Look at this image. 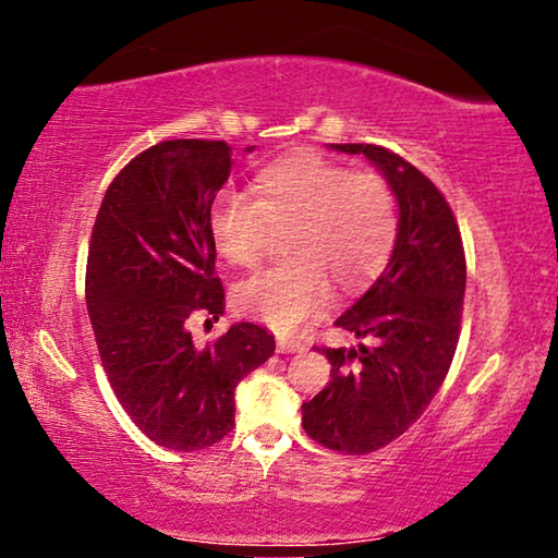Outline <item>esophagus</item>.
I'll return each mask as SVG.
<instances>
[{
  "mask_svg": "<svg viewBox=\"0 0 558 558\" xmlns=\"http://www.w3.org/2000/svg\"><path fill=\"white\" fill-rule=\"evenodd\" d=\"M302 349H305V344L298 342V339L278 337V352L280 354H295V352H302Z\"/></svg>",
  "mask_w": 558,
  "mask_h": 558,
  "instance_id": "obj_1",
  "label": "esophagus"
}]
</instances>
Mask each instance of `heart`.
I'll list each match as a JSON object with an SVG mask.
<instances>
[{
  "mask_svg": "<svg viewBox=\"0 0 558 558\" xmlns=\"http://www.w3.org/2000/svg\"><path fill=\"white\" fill-rule=\"evenodd\" d=\"M256 202L216 196L209 233L216 253L233 268L266 256L272 231H286L288 263L243 280L235 305L282 332L323 313L332 282L342 292L369 286L389 263L399 239L393 189L372 169L347 167L315 149L272 159L253 179Z\"/></svg>",
  "mask_w": 558,
  "mask_h": 558,
  "instance_id": "obj_1",
  "label": "heart"
}]
</instances>
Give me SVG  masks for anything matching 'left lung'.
<instances>
[{
  "label": "left lung",
  "instance_id": "8db88e82",
  "mask_svg": "<svg viewBox=\"0 0 558 558\" xmlns=\"http://www.w3.org/2000/svg\"><path fill=\"white\" fill-rule=\"evenodd\" d=\"M364 155L393 189L399 239L374 286L337 327L372 347H323L332 381L302 403V428L319 446L366 456L403 436L428 409L460 339L465 251L456 216L430 179L379 145H332Z\"/></svg>",
  "mask_w": 558,
  "mask_h": 558
}]
</instances>
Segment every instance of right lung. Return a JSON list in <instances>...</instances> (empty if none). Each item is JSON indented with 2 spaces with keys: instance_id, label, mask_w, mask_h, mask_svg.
<instances>
[{
  "instance_id": "add662e5",
  "label": "right lung",
  "mask_w": 558,
  "mask_h": 558,
  "mask_svg": "<svg viewBox=\"0 0 558 558\" xmlns=\"http://www.w3.org/2000/svg\"><path fill=\"white\" fill-rule=\"evenodd\" d=\"M231 165L221 140L157 143L112 179L90 235L86 302L102 369L132 423L169 450L229 436L235 386L276 352L253 323L206 347L189 332L192 315H223L209 211Z\"/></svg>"
}]
</instances>
